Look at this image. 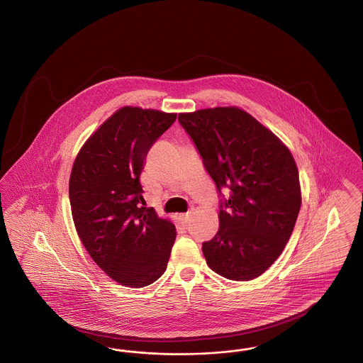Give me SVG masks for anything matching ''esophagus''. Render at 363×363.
<instances>
[{"label": "esophagus", "mask_w": 363, "mask_h": 363, "mask_svg": "<svg viewBox=\"0 0 363 363\" xmlns=\"http://www.w3.org/2000/svg\"><path fill=\"white\" fill-rule=\"evenodd\" d=\"M190 218H191V215H190V213H186V215H181V216H179L181 221H182L184 224H188L189 221H190Z\"/></svg>", "instance_id": "1"}]
</instances>
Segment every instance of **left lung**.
Masks as SVG:
<instances>
[{
    "label": "left lung",
    "mask_w": 363,
    "mask_h": 363,
    "mask_svg": "<svg viewBox=\"0 0 363 363\" xmlns=\"http://www.w3.org/2000/svg\"><path fill=\"white\" fill-rule=\"evenodd\" d=\"M203 167L221 189L218 231L203 242L208 266L233 281L263 274L281 255L301 206L298 170L289 148L236 106L179 113Z\"/></svg>",
    "instance_id": "left-lung-1"
}]
</instances>
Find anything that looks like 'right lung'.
<instances>
[{"instance_id": "right-lung-1", "label": "right lung", "mask_w": 363, "mask_h": 363, "mask_svg": "<svg viewBox=\"0 0 363 363\" xmlns=\"http://www.w3.org/2000/svg\"><path fill=\"white\" fill-rule=\"evenodd\" d=\"M175 118V113L124 106L74 160L69 194L75 230L93 261L124 286L155 282L174 245V224L142 206L139 178L148 150Z\"/></svg>"}]
</instances>
